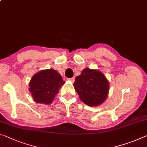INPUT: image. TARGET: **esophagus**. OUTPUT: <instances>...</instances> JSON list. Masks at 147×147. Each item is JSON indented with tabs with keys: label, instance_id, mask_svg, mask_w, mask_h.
<instances>
[{
	"label": "esophagus",
	"instance_id": "esophagus-1",
	"mask_svg": "<svg viewBox=\"0 0 147 147\" xmlns=\"http://www.w3.org/2000/svg\"><path fill=\"white\" fill-rule=\"evenodd\" d=\"M68 80L71 81V82H74V77H73V78H68Z\"/></svg>",
	"mask_w": 147,
	"mask_h": 147
}]
</instances>
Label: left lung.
<instances>
[{
    "mask_svg": "<svg viewBox=\"0 0 147 147\" xmlns=\"http://www.w3.org/2000/svg\"><path fill=\"white\" fill-rule=\"evenodd\" d=\"M74 88L84 103L90 107L103 104L108 97L109 82L103 73L86 68L75 78Z\"/></svg>",
    "mask_w": 147,
    "mask_h": 147,
    "instance_id": "1",
    "label": "left lung"
}]
</instances>
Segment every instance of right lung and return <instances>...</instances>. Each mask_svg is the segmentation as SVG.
I'll list each match as a JSON object with an SVG mask.
<instances>
[{
    "instance_id": "right-lung-1",
    "label": "right lung",
    "mask_w": 147,
    "mask_h": 147,
    "mask_svg": "<svg viewBox=\"0 0 147 147\" xmlns=\"http://www.w3.org/2000/svg\"><path fill=\"white\" fill-rule=\"evenodd\" d=\"M65 83L56 70L44 69L32 76L29 84V91L36 103L50 105Z\"/></svg>"
}]
</instances>
